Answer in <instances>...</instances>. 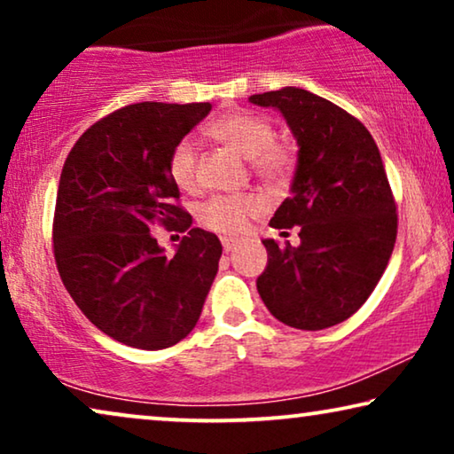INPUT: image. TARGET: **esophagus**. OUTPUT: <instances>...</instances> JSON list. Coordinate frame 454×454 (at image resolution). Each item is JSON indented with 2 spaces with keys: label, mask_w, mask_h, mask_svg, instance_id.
I'll list each match as a JSON object with an SVG mask.
<instances>
[{
  "label": "esophagus",
  "mask_w": 454,
  "mask_h": 454,
  "mask_svg": "<svg viewBox=\"0 0 454 454\" xmlns=\"http://www.w3.org/2000/svg\"><path fill=\"white\" fill-rule=\"evenodd\" d=\"M221 241H223V250H225L227 254H229V252H233V250H235V246H238V241H235V239H229V238H223Z\"/></svg>",
  "instance_id": "obj_1"
}]
</instances>
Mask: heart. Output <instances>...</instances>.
Instances as JSON below:
<instances>
[{
  "instance_id": "b5f03b06",
  "label": "heart",
  "mask_w": 454,
  "mask_h": 454,
  "mask_svg": "<svg viewBox=\"0 0 454 454\" xmlns=\"http://www.w3.org/2000/svg\"><path fill=\"white\" fill-rule=\"evenodd\" d=\"M210 136L233 148L241 157L252 160V169L266 184H283L291 176L295 153L287 142H277L275 126L270 120L235 111L210 123ZM169 176L177 188L192 192L198 188V153L190 138L179 140L169 157ZM262 202L256 196H216L202 204L198 219L210 231L223 235H238L246 229L247 219L260 213Z\"/></svg>"
}]
</instances>
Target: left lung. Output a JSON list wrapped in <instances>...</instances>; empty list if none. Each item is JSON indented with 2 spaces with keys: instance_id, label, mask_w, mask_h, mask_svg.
<instances>
[{
  "instance_id": "8db88e82",
  "label": "left lung",
  "mask_w": 454,
  "mask_h": 454,
  "mask_svg": "<svg viewBox=\"0 0 454 454\" xmlns=\"http://www.w3.org/2000/svg\"><path fill=\"white\" fill-rule=\"evenodd\" d=\"M250 103L277 109L300 146L291 194L270 219L300 227V246L262 239L258 294L283 325L322 331L364 306L393 254L396 207L380 151L362 121L309 90L285 86Z\"/></svg>"
}]
</instances>
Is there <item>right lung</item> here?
Masks as SVG:
<instances>
[{
	"mask_svg": "<svg viewBox=\"0 0 454 454\" xmlns=\"http://www.w3.org/2000/svg\"><path fill=\"white\" fill-rule=\"evenodd\" d=\"M210 103H136L80 136L61 169L55 262L67 294L98 331L136 349H165L200 318L223 246L192 227L169 176L173 146ZM154 224L188 231L173 257Z\"/></svg>",
	"mask_w": 454,
	"mask_h": 454,
	"instance_id": "obj_1",
	"label": "right lung"
}]
</instances>
